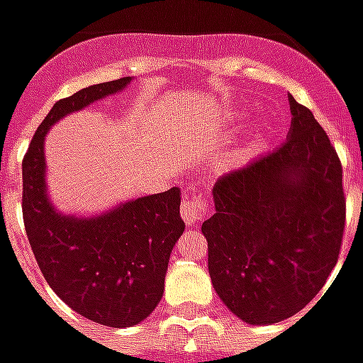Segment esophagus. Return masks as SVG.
I'll use <instances>...</instances> for the list:
<instances>
[{
	"mask_svg": "<svg viewBox=\"0 0 363 363\" xmlns=\"http://www.w3.org/2000/svg\"><path fill=\"white\" fill-rule=\"evenodd\" d=\"M206 213H208V204L202 200V196L192 194V196H186L184 200H182L181 216L189 228L200 223V221L206 218Z\"/></svg>",
	"mask_w": 363,
	"mask_h": 363,
	"instance_id": "obj_1",
	"label": "esophagus"
}]
</instances>
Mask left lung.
<instances>
[{
    "label": "left lung",
    "instance_id": "left-lung-1",
    "mask_svg": "<svg viewBox=\"0 0 363 363\" xmlns=\"http://www.w3.org/2000/svg\"><path fill=\"white\" fill-rule=\"evenodd\" d=\"M288 101L286 142L216 182V212L202 223L213 289L249 325L301 311L325 286L342 243L338 155L313 112Z\"/></svg>",
    "mask_w": 363,
    "mask_h": 363
}]
</instances>
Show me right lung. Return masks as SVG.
Returning <instances> with one entry per match:
<instances>
[{"label":"right lung","instance_id":"obj_1","mask_svg":"<svg viewBox=\"0 0 363 363\" xmlns=\"http://www.w3.org/2000/svg\"><path fill=\"white\" fill-rule=\"evenodd\" d=\"M130 83L132 77L96 83L58 101L23 159V218L38 268L75 313L114 328L140 325L163 297L169 257L184 231L181 190L126 200L93 216L64 213L48 194L44 140L67 114Z\"/></svg>","mask_w":363,"mask_h":363}]
</instances>
